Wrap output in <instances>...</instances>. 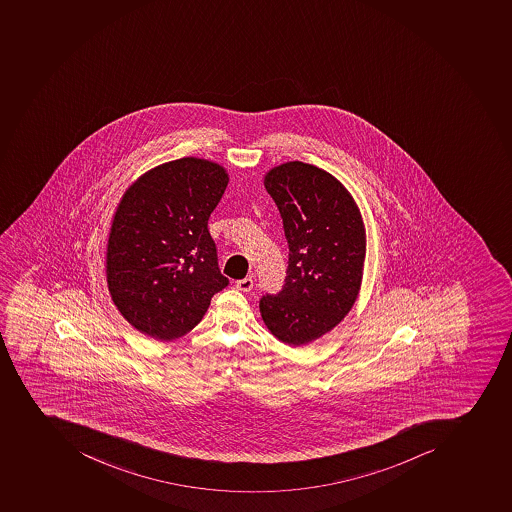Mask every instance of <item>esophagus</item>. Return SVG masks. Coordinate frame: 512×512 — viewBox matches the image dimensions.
Segmentation results:
<instances>
[{"mask_svg": "<svg viewBox=\"0 0 512 512\" xmlns=\"http://www.w3.org/2000/svg\"><path fill=\"white\" fill-rule=\"evenodd\" d=\"M236 288L239 289V291L250 292L252 291V288H254V279H252V276L239 279L236 283Z\"/></svg>", "mask_w": 512, "mask_h": 512, "instance_id": "esophagus-1", "label": "esophagus"}]
</instances>
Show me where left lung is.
I'll return each mask as SVG.
<instances>
[{
  "instance_id": "obj_1",
  "label": "left lung",
  "mask_w": 512,
  "mask_h": 512,
  "mask_svg": "<svg viewBox=\"0 0 512 512\" xmlns=\"http://www.w3.org/2000/svg\"><path fill=\"white\" fill-rule=\"evenodd\" d=\"M265 189L283 218L289 262L283 289L260 299V313L281 343L302 346L333 330L359 296L364 221L338 179L302 161L270 169Z\"/></svg>"
}]
</instances>
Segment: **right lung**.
Returning a JSON list of instances; mask_svg holds the SVG:
<instances>
[{
  "instance_id": "1",
  "label": "right lung",
  "mask_w": 512,
  "mask_h": 512,
  "mask_svg": "<svg viewBox=\"0 0 512 512\" xmlns=\"http://www.w3.org/2000/svg\"><path fill=\"white\" fill-rule=\"evenodd\" d=\"M228 182L223 166L187 157L150 169L123 195L106 249V281L140 333L181 338L228 286L208 231Z\"/></svg>"
}]
</instances>
